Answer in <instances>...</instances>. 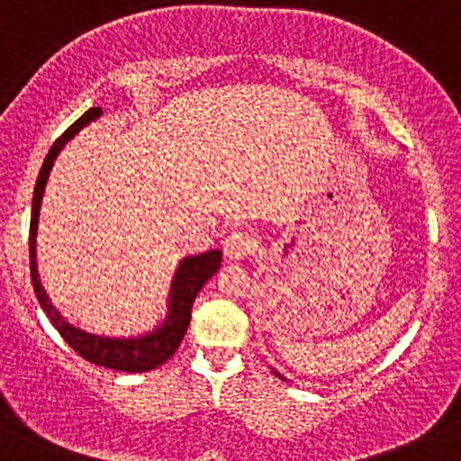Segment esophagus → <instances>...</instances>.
I'll return each mask as SVG.
<instances>
[{
    "mask_svg": "<svg viewBox=\"0 0 461 461\" xmlns=\"http://www.w3.org/2000/svg\"><path fill=\"white\" fill-rule=\"evenodd\" d=\"M258 240L249 230H235L224 240V255L229 259H244L246 255L255 253Z\"/></svg>",
    "mask_w": 461,
    "mask_h": 461,
    "instance_id": "esophagus-1",
    "label": "esophagus"
}]
</instances>
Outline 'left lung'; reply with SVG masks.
Listing matches in <instances>:
<instances>
[{"label": "left lung", "mask_w": 461, "mask_h": 461, "mask_svg": "<svg viewBox=\"0 0 461 461\" xmlns=\"http://www.w3.org/2000/svg\"><path fill=\"white\" fill-rule=\"evenodd\" d=\"M275 375H277V377H282V375H279V373H275ZM284 379V377H282Z\"/></svg>", "instance_id": "obj_1"}]
</instances>
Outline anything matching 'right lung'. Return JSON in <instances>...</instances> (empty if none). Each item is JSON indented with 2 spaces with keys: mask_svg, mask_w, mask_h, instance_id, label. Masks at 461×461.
I'll return each mask as SVG.
<instances>
[{
  "mask_svg": "<svg viewBox=\"0 0 461 461\" xmlns=\"http://www.w3.org/2000/svg\"><path fill=\"white\" fill-rule=\"evenodd\" d=\"M102 115V108H90L84 113L68 131L61 132V137H57V141L50 146L49 155H46L44 164H41L40 177H37L35 193H32V212H31V237H28V250H31V279L32 288H35V295L40 306L44 308V312L49 315V320L53 321V326L59 330V335L64 337L66 344L75 350V353L82 355L84 359H88L90 364H97V366L113 368V371H126V373H144L153 371V368L161 366L164 362H168L173 357V353L177 350V346L182 344L184 335H186L188 324H191V308L195 302L197 293L202 291L203 284L217 273L221 262L220 250H208V253L195 255V258H186L179 264L177 273H175L173 286H170V300H168V317L164 320V324L159 329H155L153 333L144 337H132V339H115V337H102V335H90L86 330L75 329L73 324L64 320L59 312L55 311V306L50 303L49 295L41 288L40 275H37V264H35V235H37V220H40V203L41 195H44V186L49 182V173L53 168V161L59 150L64 149L66 141L75 135V132L82 131L84 126L90 124L93 120Z\"/></svg>",
  "mask_w": 461,
  "mask_h": 461,
  "instance_id": "obj_1",
  "label": "right lung"
}]
</instances>
